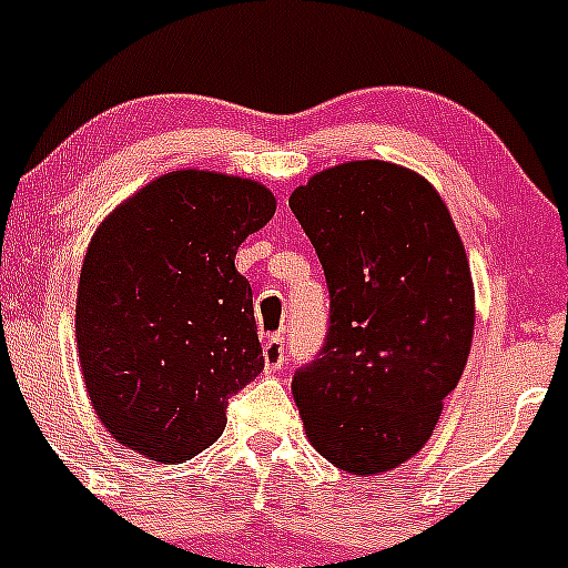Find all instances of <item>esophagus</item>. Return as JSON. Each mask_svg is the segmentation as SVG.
<instances>
[{
	"mask_svg": "<svg viewBox=\"0 0 568 568\" xmlns=\"http://www.w3.org/2000/svg\"><path fill=\"white\" fill-rule=\"evenodd\" d=\"M285 363V341L280 335H272L263 343V365L266 371H280V365Z\"/></svg>",
	"mask_w": 568,
	"mask_h": 568,
	"instance_id": "esophagus-1",
	"label": "esophagus"
}]
</instances>
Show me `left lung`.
<instances>
[{"mask_svg": "<svg viewBox=\"0 0 568 568\" xmlns=\"http://www.w3.org/2000/svg\"><path fill=\"white\" fill-rule=\"evenodd\" d=\"M288 205L329 288L324 348L291 382L307 439L343 473H387L428 443L467 365L459 231L426 178L379 159L321 170Z\"/></svg>", "mask_w": 568, "mask_h": 568, "instance_id": "left-lung-1", "label": "left lung"}]
</instances>
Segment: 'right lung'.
<instances>
[{
  "mask_svg": "<svg viewBox=\"0 0 568 568\" xmlns=\"http://www.w3.org/2000/svg\"><path fill=\"white\" fill-rule=\"evenodd\" d=\"M274 209L250 178L175 170L93 233L77 294L79 365L120 445L181 464L225 432L227 398L263 371L236 252Z\"/></svg>",
  "mask_w": 568,
  "mask_h": 568,
  "instance_id": "right-lung-1",
  "label": "right lung"
}]
</instances>
